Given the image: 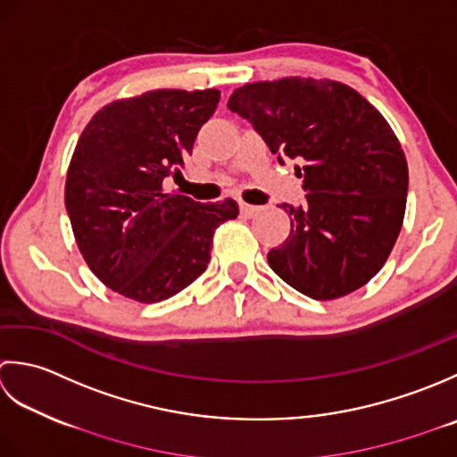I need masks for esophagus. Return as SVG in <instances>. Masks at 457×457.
I'll return each instance as SVG.
<instances>
[{"instance_id": "obj_1", "label": "esophagus", "mask_w": 457, "mask_h": 457, "mask_svg": "<svg viewBox=\"0 0 457 457\" xmlns=\"http://www.w3.org/2000/svg\"><path fill=\"white\" fill-rule=\"evenodd\" d=\"M262 211L260 207H254V204H248V203H240V212L245 217H256L258 212Z\"/></svg>"}]
</instances>
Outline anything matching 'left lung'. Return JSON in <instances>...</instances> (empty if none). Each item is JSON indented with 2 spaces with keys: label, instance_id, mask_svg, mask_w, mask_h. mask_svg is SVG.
Here are the masks:
<instances>
[{
  "label": "left lung",
  "instance_id": "8db88e82",
  "mask_svg": "<svg viewBox=\"0 0 457 457\" xmlns=\"http://www.w3.org/2000/svg\"><path fill=\"white\" fill-rule=\"evenodd\" d=\"M228 110L270 152L302 162L305 203L280 204L292 230L268 253L270 268L321 302L365 286L385 266L406 211V157L383 114L343 82L302 77L250 82L232 92Z\"/></svg>",
  "mask_w": 457,
  "mask_h": 457
}]
</instances>
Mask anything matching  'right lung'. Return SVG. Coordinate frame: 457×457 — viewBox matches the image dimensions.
Here are the masks:
<instances>
[{"label":"right lung","instance_id":"right-lung-1","mask_svg":"<svg viewBox=\"0 0 457 457\" xmlns=\"http://www.w3.org/2000/svg\"><path fill=\"white\" fill-rule=\"evenodd\" d=\"M219 98L217 88L150 90L110 102L80 134L64 204L82 258L120 295L179 294L207 270L217 227L238 217L232 199L203 204L163 189Z\"/></svg>","mask_w":457,"mask_h":457}]
</instances>
